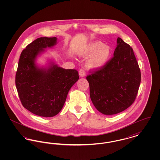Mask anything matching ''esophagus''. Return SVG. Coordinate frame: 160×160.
I'll use <instances>...</instances> for the list:
<instances>
[{
  "mask_svg": "<svg viewBox=\"0 0 160 160\" xmlns=\"http://www.w3.org/2000/svg\"><path fill=\"white\" fill-rule=\"evenodd\" d=\"M79 76L80 77H84L86 76V73H85V71L84 70H83V69H81L80 71H79Z\"/></svg>",
  "mask_w": 160,
  "mask_h": 160,
  "instance_id": "obj_1",
  "label": "esophagus"
}]
</instances>
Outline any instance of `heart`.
<instances>
[{
  "instance_id": "heart-1",
  "label": "heart",
  "mask_w": 160,
  "mask_h": 160,
  "mask_svg": "<svg viewBox=\"0 0 160 160\" xmlns=\"http://www.w3.org/2000/svg\"><path fill=\"white\" fill-rule=\"evenodd\" d=\"M112 53L110 46L99 41L92 42L84 47L80 55L84 58H89L86 62L87 68L99 69L106 65Z\"/></svg>"
}]
</instances>
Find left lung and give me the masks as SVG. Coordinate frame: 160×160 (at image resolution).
Returning a JSON list of instances; mask_svg holds the SVG:
<instances>
[{"label": "left lung", "mask_w": 160, "mask_h": 160, "mask_svg": "<svg viewBox=\"0 0 160 160\" xmlns=\"http://www.w3.org/2000/svg\"><path fill=\"white\" fill-rule=\"evenodd\" d=\"M113 57L102 68L86 77L95 107L106 115L117 114L134 101L141 81L132 48L117 39Z\"/></svg>", "instance_id": "left-lung-1"}]
</instances>
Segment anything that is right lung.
Here are the masks:
<instances>
[{"label":"right lung","instance_id":"obj_1","mask_svg":"<svg viewBox=\"0 0 160 160\" xmlns=\"http://www.w3.org/2000/svg\"><path fill=\"white\" fill-rule=\"evenodd\" d=\"M56 37L37 38L22 52L15 75V85L23 107L31 113L49 118L58 114L71 87L78 81L76 69L59 67L53 60L39 66L38 57L57 44Z\"/></svg>","mask_w":160,"mask_h":160}]
</instances>
